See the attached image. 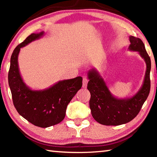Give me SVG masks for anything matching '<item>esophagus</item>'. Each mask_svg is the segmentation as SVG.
<instances>
[{"label": "esophagus", "mask_w": 157, "mask_h": 157, "mask_svg": "<svg viewBox=\"0 0 157 157\" xmlns=\"http://www.w3.org/2000/svg\"><path fill=\"white\" fill-rule=\"evenodd\" d=\"M88 82H89V79L86 78H83V81H82V87H83V88H86V87L87 86Z\"/></svg>", "instance_id": "1"}]
</instances>
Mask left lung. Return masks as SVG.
I'll use <instances>...</instances> for the list:
<instances>
[{
    "mask_svg": "<svg viewBox=\"0 0 157 157\" xmlns=\"http://www.w3.org/2000/svg\"><path fill=\"white\" fill-rule=\"evenodd\" d=\"M129 41L131 44L128 50L138 52L146 63L143 84L136 94L129 98H116L111 94L105 79L96 69L92 68L87 73L89 79L87 89L91 94L89 107L92 116L98 123L104 125H120L133 120L139 113L150 94V58L141 39L129 36Z\"/></svg>",
    "mask_w": 157,
    "mask_h": 157,
    "instance_id": "8db88e82",
    "label": "left lung"
}]
</instances>
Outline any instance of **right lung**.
<instances>
[{
  "label": "right lung",
  "instance_id": "1",
  "mask_svg": "<svg viewBox=\"0 0 157 157\" xmlns=\"http://www.w3.org/2000/svg\"><path fill=\"white\" fill-rule=\"evenodd\" d=\"M44 34V31L31 34L16 47L10 59L8 82L18 113L34 125L46 128L63 120L68 103L82 86V78L60 80L43 90H33L26 85L18 68V54L21 48L40 39Z\"/></svg>",
  "mask_w": 157,
  "mask_h": 157
}]
</instances>
